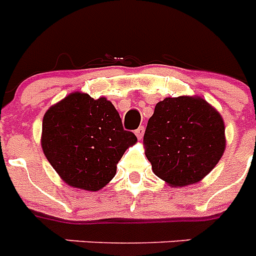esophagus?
<instances>
[{"label": "esophagus", "instance_id": "1", "mask_svg": "<svg viewBox=\"0 0 256 256\" xmlns=\"http://www.w3.org/2000/svg\"><path fill=\"white\" fill-rule=\"evenodd\" d=\"M136 136H137V138L138 140H141L142 137H144V126H138V128H137V130H136Z\"/></svg>", "mask_w": 256, "mask_h": 256}]
</instances>
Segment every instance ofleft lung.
<instances>
[{
	"mask_svg": "<svg viewBox=\"0 0 256 256\" xmlns=\"http://www.w3.org/2000/svg\"><path fill=\"white\" fill-rule=\"evenodd\" d=\"M152 172L172 187L200 182L226 148L224 122L201 97H166L156 104L144 136Z\"/></svg>",
	"mask_w": 256,
	"mask_h": 256,
	"instance_id": "8db88e82",
	"label": "left lung"
}]
</instances>
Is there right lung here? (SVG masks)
<instances>
[{"mask_svg": "<svg viewBox=\"0 0 256 256\" xmlns=\"http://www.w3.org/2000/svg\"><path fill=\"white\" fill-rule=\"evenodd\" d=\"M134 133L123 130L119 112L105 97L73 92L48 108L42 122V150L66 184L98 191L114 178Z\"/></svg>", "mask_w": 256, "mask_h": 256, "instance_id": "obj_1", "label": "right lung"}]
</instances>
